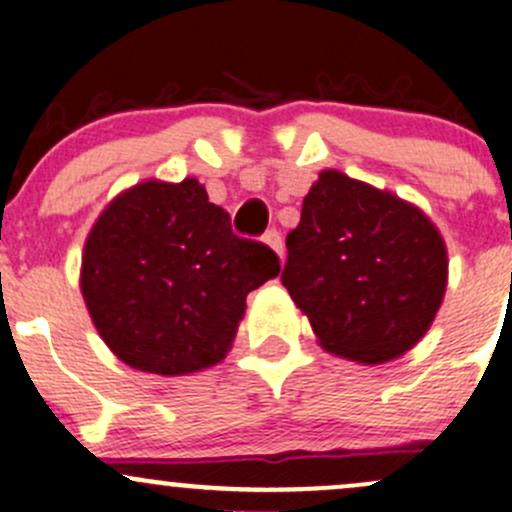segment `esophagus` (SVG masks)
<instances>
[{
    "label": "esophagus",
    "instance_id": "34e87169",
    "mask_svg": "<svg viewBox=\"0 0 512 512\" xmlns=\"http://www.w3.org/2000/svg\"><path fill=\"white\" fill-rule=\"evenodd\" d=\"M263 241H266L268 246H271L273 251H276L278 256L283 258V239H281V234H278L276 229H271V231H266V234H263Z\"/></svg>",
    "mask_w": 512,
    "mask_h": 512
}]
</instances>
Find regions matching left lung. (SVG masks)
<instances>
[{"mask_svg":"<svg viewBox=\"0 0 512 512\" xmlns=\"http://www.w3.org/2000/svg\"><path fill=\"white\" fill-rule=\"evenodd\" d=\"M281 281L336 356L386 363L416 346L448 281V256L423 211L323 171L286 236Z\"/></svg>","mask_w":512,"mask_h":512,"instance_id":"8db88e82","label":"left lung"}]
</instances>
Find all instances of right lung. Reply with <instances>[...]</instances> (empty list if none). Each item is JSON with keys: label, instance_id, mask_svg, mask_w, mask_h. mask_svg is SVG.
<instances>
[{"label": "right lung", "instance_id": "right-lung-1", "mask_svg": "<svg viewBox=\"0 0 512 512\" xmlns=\"http://www.w3.org/2000/svg\"><path fill=\"white\" fill-rule=\"evenodd\" d=\"M278 271V256L236 236L199 181H144L116 196L91 229L82 293L121 361L184 376L226 356L246 296Z\"/></svg>", "mask_w": 512, "mask_h": 512}]
</instances>
